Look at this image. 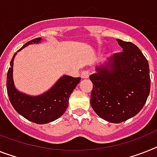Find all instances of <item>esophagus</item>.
Here are the masks:
<instances>
[{
	"label": "esophagus",
	"instance_id": "1",
	"mask_svg": "<svg viewBox=\"0 0 157 157\" xmlns=\"http://www.w3.org/2000/svg\"><path fill=\"white\" fill-rule=\"evenodd\" d=\"M81 76L82 78H89V76H90V71H88V70L83 71H82V73Z\"/></svg>",
	"mask_w": 157,
	"mask_h": 157
}]
</instances>
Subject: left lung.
Masks as SVG:
<instances>
[{"label": "left lung", "instance_id": "8db88e82", "mask_svg": "<svg viewBox=\"0 0 157 157\" xmlns=\"http://www.w3.org/2000/svg\"><path fill=\"white\" fill-rule=\"evenodd\" d=\"M123 52L96 67L90 76L93 88L90 105L108 122H124L140 112L149 95L148 63L143 53L130 41L116 39Z\"/></svg>", "mask_w": 157, "mask_h": 157}]
</instances>
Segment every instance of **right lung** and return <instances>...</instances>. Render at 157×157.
<instances>
[{
	"mask_svg": "<svg viewBox=\"0 0 157 157\" xmlns=\"http://www.w3.org/2000/svg\"><path fill=\"white\" fill-rule=\"evenodd\" d=\"M41 37H37L26 42L20 50L30 44L40 42ZM15 53L10 62L7 73L6 87L10 103L18 114L35 124H47L63 116L68 104L69 98L74 89L79 83L80 78L63 75L50 90L38 96H30L18 91L13 79V67Z\"/></svg>",
	"mask_w": 157,
	"mask_h": 157,
	"instance_id": "right-lung-1",
	"label": "right lung"
}]
</instances>
